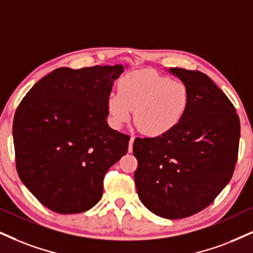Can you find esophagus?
Listing matches in <instances>:
<instances>
[{
    "instance_id": "34e87169",
    "label": "esophagus",
    "mask_w": 253,
    "mask_h": 253,
    "mask_svg": "<svg viewBox=\"0 0 253 253\" xmlns=\"http://www.w3.org/2000/svg\"><path fill=\"white\" fill-rule=\"evenodd\" d=\"M133 141H135V137L131 136V137H130L129 148H127V151H129V152H132V145H133Z\"/></svg>"
}]
</instances>
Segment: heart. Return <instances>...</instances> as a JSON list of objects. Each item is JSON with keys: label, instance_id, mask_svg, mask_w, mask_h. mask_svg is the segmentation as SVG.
Segmentation results:
<instances>
[{"label": "heart", "instance_id": "1", "mask_svg": "<svg viewBox=\"0 0 253 253\" xmlns=\"http://www.w3.org/2000/svg\"><path fill=\"white\" fill-rule=\"evenodd\" d=\"M190 103L183 82L154 70H137L122 77L118 93H110L107 109L112 123L122 126L133 114L135 124L146 136L167 135L182 122Z\"/></svg>", "mask_w": 253, "mask_h": 253}]
</instances>
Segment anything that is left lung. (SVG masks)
<instances>
[{"instance_id":"1","label":"left lung","mask_w":253,"mask_h":253,"mask_svg":"<svg viewBox=\"0 0 253 253\" xmlns=\"http://www.w3.org/2000/svg\"><path fill=\"white\" fill-rule=\"evenodd\" d=\"M189 90L182 122L161 137H137L135 183L143 205L157 216L180 219L204 210L231 179L241 123L226 95L208 75L171 68Z\"/></svg>"}]
</instances>
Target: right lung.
<instances>
[{"mask_svg": "<svg viewBox=\"0 0 253 253\" xmlns=\"http://www.w3.org/2000/svg\"><path fill=\"white\" fill-rule=\"evenodd\" d=\"M121 64L58 68L40 80L16 109V169L44 207L57 213L99 202L109 168L126 154L130 137L108 126L107 98Z\"/></svg>", "mask_w": 253, "mask_h": 253, "instance_id": "right-lung-1", "label": "right lung"}]
</instances>
